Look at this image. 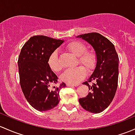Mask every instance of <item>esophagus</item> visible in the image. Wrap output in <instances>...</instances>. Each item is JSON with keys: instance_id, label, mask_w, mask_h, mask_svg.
<instances>
[{"instance_id": "34e87169", "label": "esophagus", "mask_w": 135, "mask_h": 135, "mask_svg": "<svg viewBox=\"0 0 135 135\" xmlns=\"http://www.w3.org/2000/svg\"><path fill=\"white\" fill-rule=\"evenodd\" d=\"M79 84H76V85H72V84H69V83H67L66 84V86H78Z\"/></svg>"}]
</instances>
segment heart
<instances>
[{
    "label": "heart",
    "instance_id": "1",
    "mask_svg": "<svg viewBox=\"0 0 135 135\" xmlns=\"http://www.w3.org/2000/svg\"><path fill=\"white\" fill-rule=\"evenodd\" d=\"M66 50L78 57V61L83 65L87 71H90L94 67L96 62V56L93 51L86 50L85 45L79 41H72L66 45ZM49 67L53 72L58 73L62 70V66L59 63L58 53L56 51L52 52L48 59ZM86 72L82 66H77L72 69L66 70L61 76V80L66 83L76 85L85 77Z\"/></svg>",
    "mask_w": 135,
    "mask_h": 135
}]
</instances>
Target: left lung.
Wrapping results in <instances>:
<instances>
[{"instance_id": "8db88e82", "label": "left lung", "mask_w": 135, "mask_h": 135, "mask_svg": "<svg viewBox=\"0 0 135 135\" xmlns=\"http://www.w3.org/2000/svg\"><path fill=\"white\" fill-rule=\"evenodd\" d=\"M93 47L96 56L95 69L87 81L83 84L89 86V93L79 99V104L85 110L92 113H100L108 107L115 96L118 79V56L114 45L98 33L78 35ZM94 80L95 83H88Z\"/></svg>"}]
</instances>
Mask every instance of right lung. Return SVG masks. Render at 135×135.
<instances>
[{
    "instance_id": "1",
    "label": "right lung",
    "mask_w": 135,
    "mask_h": 135,
    "mask_svg": "<svg viewBox=\"0 0 135 135\" xmlns=\"http://www.w3.org/2000/svg\"><path fill=\"white\" fill-rule=\"evenodd\" d=\"M64 42L43 35L30 38L21 50L18 59L20 84L25 97L39 111L54 108L60 101L59 91L65 87L57 83V76L49 67L48 59Z\"/></svg>"
}]
</instances>
